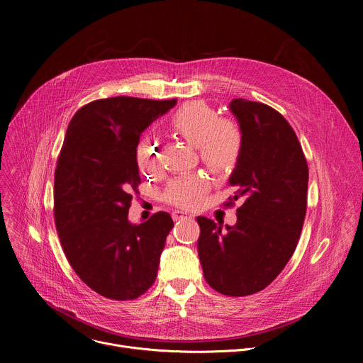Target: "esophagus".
<instances>
[{"label": "esophagus", "instance_id": "34e87169", "mask_svg": "<svg viewBox=\"0 0 363 363\" xmlns=\"http://www.w3.org/2000/svg\"><path fill=\"white\" fill-rule=\"evenodd\" d=\"M172 218H174L175 221H178V220H192L194 216L189 214V213H186V211L175 210V211H172Z\"/></svg>", "mask_w": 363, "mask_h": 363}]
</instances>
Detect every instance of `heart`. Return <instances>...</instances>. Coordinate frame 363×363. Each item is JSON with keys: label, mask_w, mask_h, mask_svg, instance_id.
<instances>
[{"label": "heart", "mask_w": 363, "mask_h": 363, "mask_svg": "<svg viewBox=\"0 0 363 363\" xmlns=\"http://www.w3.org/2000/svg\"><path fill=\"white\" fill-rule=\"evenodd\" d=\"M169 128L198 147L201 161L213 172L231 171L242 150L241 128L230 119H220L216 109L203 101L195 100L182 105L171 118ZM140 171L149 172L157 165V143L146 136L136 149ZM208 188L206 179L198 174H188L174 179L165 199L182 208H194Z\"/></svg>", "instance_id": "heart-1"}]
</instances>
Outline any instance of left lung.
Here are the masks:
<instances>
[{
	"label": "left lung",
	"mask_w": 363,
	"mask_h": 363,
	"mask_svg": "<svg viewBox=\"0 0 363 363\" xmlns=\"http://www.w3.org/2000/svg\"><path fill=\"white\" fill-rule=\"evenodd\" d=\"M242 150L230 175L241 199L234 225L198 217L203 277L233 297L266 289L293 255L306 216L308 168L289 122L264 103L233 99Z\"/></svg>",
	"instance_id": "left-lung-1"
}]
</instances>
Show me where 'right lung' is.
Wrapping results in <instances>:
<instances>
[{"label":"right lung","mask_w":363,"mask_h":363,"mask_svg":"<svg viewBox=\"0 0 363 363\" xmlns=\"http://www.w3.org/2000/svg\"><path fill=\"white\" fill-rule=\"evenodd\" d=\"M175 105L177 99H100L69 123L55 175L56 227L73 270L103 297L136 298L157 279L174 221L161 211L133 224L128 214L140 182L139 138Z\"/></svg>","instance_id":"add662e5"}]
</instances>
